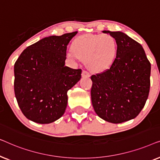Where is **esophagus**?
<instances>
[{"instance_id":"1","label":"esophagus","mask_w":160,"mask_h":160,"mask_svg":"<svg viewBox=\"0 0 160 160\" xmlns=\"http://www.w3.org/2000/svg\"><path fill=\"white\" fill-rule=\"evenodd\" d=\"M82 76L83 77H89V76H90V73H89L88 71H85V70H83Z\"/></svg>"}]
</instances>
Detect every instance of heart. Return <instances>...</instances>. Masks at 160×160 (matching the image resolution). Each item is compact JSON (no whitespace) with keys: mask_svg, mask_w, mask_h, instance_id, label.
Returning <instances> with one entry per match:
<instances>
[{"mask_svg":"<svg viewBox=\"0 0 160 160\" xmlns=\"http://www.w3.org/2000/svg\"><path fill=\"white\" fill-rule=\"evenodd\" d=\"M118 43L109 34H86L76 38L67 56L73 60H85L94 71L108 68L117 58Z\"/></svg>","mask_w":160,"mask_h":160,"instance_id":"heart-1","label":"heart"}]
</instances>
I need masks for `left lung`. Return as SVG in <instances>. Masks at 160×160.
<instances>
[{"label":"left lung","mask_w":160,"mask_h":160,"mask_svg":"<svg viewBox=\"0 0 160 160\" xmlns=\"http://www.w3.org/2000/svg\"><path fill=\"white\" fill-rule=\"evenodd\" d=\"M102 32L116 39L118 52L108 69L91 76L92 103L98 117L119 124L134 119L145 106L151 63L142 46L125 33Z\"/></svg>","instance_id":"8db88e82"}]
</instances>
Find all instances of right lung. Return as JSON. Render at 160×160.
<instances>
[{
	"mask_svg": "<svg viewBox=\"0 0 160 160\" xmlns=\"http://www.w3.org/2000/svg\"><path fill=\"white\" fill-rule=\"evenodd\" d=\"M77 32L42 38L26 48L15 62V97L28 119L49 124L65 113L68 91L82 77V69L65 65L67 46Z\"/></svg>",
	"mask_w": 160,
	"mask_h": 160,
	"instance_id": "obj_1",
	"label": "right lung"
}]
</instances>
